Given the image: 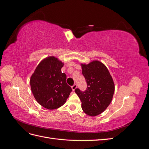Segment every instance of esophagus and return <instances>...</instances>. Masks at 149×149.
<instances>
[{
    "mask_svg": "<svg viewBox=\"0 0 149 149\" xmlns=\"http://www.w3.org/2000/svg\"><path fill=\"white\" fill-rule=\"evenodd\" d=\"M76 88H77V85H76V84H73V85L71 86V88H72V89H73V91H74V90L76 89Z\"/></svg>",
    "mask_w": 149,
    "mask_h": 149,
    "instance_id": "obj_1",
    "label": "esophagus"
}]
</instances>
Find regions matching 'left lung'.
I'll use <instances>...</instances> for the list:
<instances>
[{
    "mask_svg": "<svg viewBox=\"0 0 149 149\" xmlns=\"http://www.w3.org/2000/svg\"><path fill=\"white\" fill-rule=\"evenodd\" d=\"M81 65L87 88L84 91L76 88L75 93L82 102L85 113L96 116L106 110L112 100L115 89L113 79L107 67L100 61Z\"/></svg>",
    "mask_w": 149,
    "mask_h": 149,
    "instance_id": "1",
    "label": "left lung"
}]
</instances>
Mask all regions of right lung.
Returning <instances> with one entry per match:
<instances>
[{"label":"right lung","mask_w":149,"mask_h":149,"mask_svg":"<svg viewBox=\"0 0 149 149\" xmlns=\"http://www.w3.org/2000/svg\"><path fill=\"white\" fill-rule=\"evenodd\" d=\"M63 65L57 58L47 57L40 63L30 78L36 101L48 109L62 106L72 91L66 82V75L61 71Z\"/></svg>","instance_id":"obj_1"}]
</instances>
